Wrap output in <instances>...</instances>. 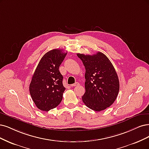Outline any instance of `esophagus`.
Returning <instances> with one entry per match:
<instances>
[{"instance_id": "obj_1", "label": "esophagus", "mask_w": 149, "mask_h": 149, "mask_svg": "<svg viewBox=\"0 0 149 149\" xmlns=\"http://www.w3.org/2000/svg\"><path fill=\"white\" fill-rule=\"evenodd\" d=\"M79 84V83H75L74 84H71V86H72V87H74V86H78Z\"/></svg>"}]
</instances>
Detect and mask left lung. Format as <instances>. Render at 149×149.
<instances>
[{"mask_svg": "<svg viewBox=\"0 0 149 149\" xmlns=\"http://www.w3.org/2000/svg\"><path fill=\"white\" fill-rule=\"evenodd\" d=\"M86 69L84 104L96 111L113 104L120 89L118 77L110 60L100 52L94 55L77 54Z\"/></svg>", "mask_w": 149, "mask_h": 149, "instance_id": "1", "label": "left lung"}]
</instances>
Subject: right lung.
Segmentation results:
<instances>
[{
    "label": "right lung",
    "mask_w": 149,
    "mask_h": 149,
    "mask_svg": "<svg viewBox=\"0 0 149 149\" xmlns=\"http://www.w3.org/2000/svg\"><path fill=\"white\" fill-rule=\"evenodd\" d=\"M67 53L53 49L44 55L37 66L29 85L32 99L38 109L48 111L57 107L65 90L59 71Z\"/></svg>",
    "instance_id": "right-lung-1"
}]
</instances>
